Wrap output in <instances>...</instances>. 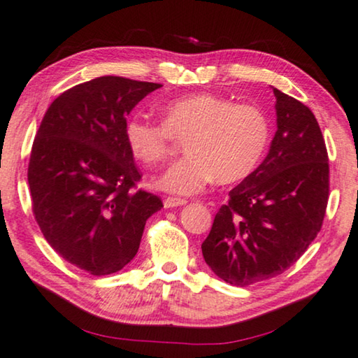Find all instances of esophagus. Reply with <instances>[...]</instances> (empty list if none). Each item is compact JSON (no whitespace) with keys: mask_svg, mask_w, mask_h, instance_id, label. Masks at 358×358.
I'll return each mask as SVG.
<instances>
[{"mask_svg":"<svg viewBox=\"0 0 358 358\" xmlns=\"http://www.w3.org/2000/svg\"><path fill=\"white\" fill-rule=\"evenodd\" d=\"M186 199H180V197H167L164 201V207L165 209H173V207H180V206H186Z\"/></svg>","mask_w":358,"mask_h":358,"instance_id":"34e87169","label":"esophagus"}]
</instances>
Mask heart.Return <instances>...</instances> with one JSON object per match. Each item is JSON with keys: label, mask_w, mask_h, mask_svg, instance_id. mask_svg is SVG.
<instances>
[{"label": "heart", "mask_w": 358, "mask_h": 358, "mask_svg": "<svg viewBox=\"0 0 358 358\" xmlns=\"http://www.w3.org/2000/svg\"><path fill=\"white\" fill-rule=\"evenodd\" d=\"M124 136L131 156L145 165L164 162L175 138H186L188 156L165 170L154 185L167 193L193 196L215 178L234 183L249 177L268 145L270 127L255 106L196 93L165 106L162 124L143 115L128 119Z\"/></svg>", "instance_id": "1"}]
</instances>
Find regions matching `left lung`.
<instances>
[{
  "label": "left lung",
  "instance_id": "obj_1",
  "mask_svg": "<svg viewBox=\"0 0 358 358\" xmlns=\"http://www.w3.org/2000/svg\"><path fill=\"white\" fill-rule=\"evenodd\" d=\"M276 133L264 162L230 191L202 243L218 278L248 286L281 275L322 228L328 152L313 112L273 88Z\"/></svg>",
  "mask_w": 358,
  "mask_h": 358
}]
</instances>
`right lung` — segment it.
Wrapping results in <instances>:
<instances>
[{
  "mask_svg": "<svg viewBox=\"0 0 358 358\" xmlns=\"http://www.w3.org/2000/svg\"><path fill=\"white\" fill-rule=\"evenodd\" d=\"M162 85L98 77L52 101L29 162L35 220L50 246L88 273L131 262L162 201L133 189L141 175L128 151L127 115Z\"/></svg>",
  "mask_w": 358,
  "mask_h": 358,
  "instance_id": "obj_1",
  "label": "right lung"
}]
</instances>
